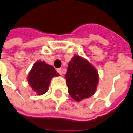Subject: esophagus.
Returning <instances> with one entry per match:
<instances>
[{
	"mask_svg": "<svg viewBox=\"0 0 133 133\" xmlns=\"http://www.w3.org/2000/svg\"><path fill=\"white\" fill-rule=\"evenodd\" d=\"M57 72H58L61 76H63V74H64V70H63V69H62V68H59V69H57Z\"/></svg>",
	"mask_w": 133,
	"mask_h": 133,
	"instance_id": "34e87169",
	"label": "esophagus"
}]
</instances>
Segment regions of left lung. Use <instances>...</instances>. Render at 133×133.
Instances as JSON below:
<instances>
[{
	"label": "left lung",
	"mask_w": 133,
	"mask_h": 133,
	"mask_svg": "<svg viewBox=\"0 0 133 133\" xmlns=\"http://www.w3.org/2000/svg\"><path fill=\"white\" fill-rule=\"evenodd\" d=\"M65 78L70 97L75 101L80 102L95 93L99 74L95 67L87 59L74 55L68 63Z\"/></svg>",
	"instance_id": "1"
}]
</instances>
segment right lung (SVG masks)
Here are the masks:
<instances>
[{"instance_id": "1", "label": "right lung", "mask_w": 133, "mask_h": 133, "mask_svg": "<svg viewBox=\"0 0 133 133\" xmlns=\"http://www.w3.org/2000/svg\"><path fill=\"white\" fill-rule=\"evenodd\" d=\"M59 76L54 67L44 61L38 60L32 65L27 79L32 91L38 95H42L48 91L51 79Z\"/></svg>"}]
</instances>
